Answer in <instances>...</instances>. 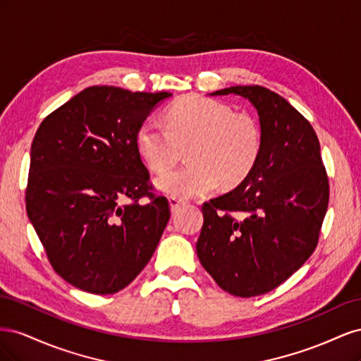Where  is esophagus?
Wrapping results in <instances>:
<instances>
[{
  "instance_id": "obj_1",
  "label": "esophagus",
  "mask_w": 361,
  "mask_h": 361,
  "mask_svg": "<svg viewBox=\"0 0 361 361\" xmlns=\"http://www.w3.org/2000/svg\"><path fill=\"white\" fill-rule=\"evenodd\" d=\"M169 202H170V206H171V211H173V212H176L180 206H183L185 203H187L183 199L173 197V195H171V197H169Z\"/></svg>"
}]
</instances>
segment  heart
Segmentation results:
<instances>
[{
  "mask_svg": "<svg viewBox=\"0 0 361 361\" xmlns=\"http://www.w3.org/2000/svg\"><path fill=\"white\" fill-rule=\"evenodd\" d=\"M141 159L154 173H165L188 149V166L158 178L157 185L173 197L191 199L241 185L257 166L262 129L247 113L203 96H188L171 104L166 125L147 118L137 129Z\"/></svg>",
  "mask_w": 361,
  "mask_h": 361,
  "instance_id": "b5f03b06",
  "label": "heart"
}]
</instances>
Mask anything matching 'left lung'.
Instances as JSON below:
<instances>
[{
  "instance_id": "obj_1",
  "label": "left lung",
  "mask_w": 361,
  "mask_h": 361,
  "mask_svg": "<svg viewBox=\"0 0 361 361\" xmlns=\"http://www.w3.org/2000/svg\"><path fill=\"white\" fill-rule=\"evenodd\" d=\"M228 93L255 105L264 145L241 185L202 204L204 221L195 248L218 286L250 298L280 286L312 256L330 185L318 135L285 97L262 85L212 94Z\"/></svg>"
}]
</instances>
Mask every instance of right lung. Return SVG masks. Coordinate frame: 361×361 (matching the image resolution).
Masks as SVG:
<instances>
[{
	"mask_svg": "<svg viewBox=\"0 0 361 361\" xmlns=\"http://www.w3.org/2000/svg\"><path fill=\"white\" fill-rule=\"evenodd\" d=\"M167 92L93 85L40 123L31 145L27 214L57 274L116 293L143 269L170 220L135 145ZM141 198L149 202L140 204Z\"/></svg>",
	"mask_w": 361,
	"mask_h": 361,
	"instance_id": "right-lung-1",
	"label": "right lung"
}]
</instances>
